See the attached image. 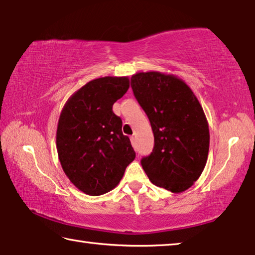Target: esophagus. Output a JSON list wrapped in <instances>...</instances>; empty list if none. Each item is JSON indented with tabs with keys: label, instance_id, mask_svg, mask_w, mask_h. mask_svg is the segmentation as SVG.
Returning <instances> with one entry per match:
<instances>
[{
	"label": "esophagus",
	"instance_id": "esophagus-1",
	"mask_svg": "<svg viewBox=\"0 0 255 255\" xmlns=\"http://www.w3.org/2000/svg\"><path fill=\"white\" fill-rule=\"evenodd\" d=\"M135 139H136L135 136H131V137H130V140H131V144H132V146H135Z\"/></svg>",
	"mask_w": 255,
	"mask_h": 255
}]
</instances>
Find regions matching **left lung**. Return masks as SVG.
<instances>
[{
	"mask_svg": "<svg viewBox=\"0 0 255 255\" xmlns=\"http://www.w3.org/2000/svg\"><path fill=\"white\" fill-rule=\"evenodd\" d=\"M133 94L154 133L152 154L141 159L153 184L173 193L192 187L209 152V126L189 85L173 74L149 71L131 76Z\"/></svg>",
	"mask_w": 255,
	"mask_h": 255,
	"instance_id": "1",
	"label": "left lung"
}]
</instances>
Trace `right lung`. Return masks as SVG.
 <instances>
[{"mask_svg": "<svg viewBox=\"0 0 255 255\" xmlns=\"http://www.w3.org/2000/svg\"><path fill=\"white\" fill-rule=\"evenodd\" d=\"M129 89L128 76L92 80L70 97L60 112L56 147L63 171L89 196L111 191L136 154L112 106Z\"/></svg>", "mask_w": 255, "mask_h": 255, "instance_id": "1", "label": "right lung"}]
</instances>
